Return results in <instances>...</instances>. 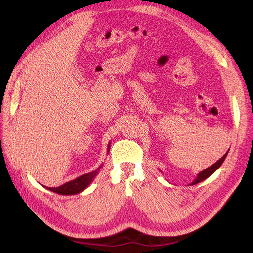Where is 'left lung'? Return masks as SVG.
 I'll return each mask as SVG.
<instances>
[{
	"label": "left lung",
	"mask_w": 253,
	"mask_h": 253,
	"mask_svg": "<svg viewBox=\"0 0 253 253\" xmlns=\"http://www.w3.org/2000/svg\"><path fill=\"white\" fill-rule=\"evenodd\" d=\"M228 152H229V150L227 151V153L226 154L221 157L219 160H217V162L215 163V164H213L211 167H209V168H207V169H205L204 171H202V172H200L197 174V177L195 178V180L193 181V182H191L190 183V186H193V185H196V183H198V182H201V181H203V180H205V179H207L209 177V176H211L214 172H215L218 168L221 166V164L224 163V160L226 159V157H227V154H228Z\"/></svg>",
	"instance_id": "left-lung-1"
}]
</instances>
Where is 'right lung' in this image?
<instances>
[{
  "instance_id": "right-lung-1",
  "label": "right lung",
  "mask_w": 253,
  "mask_h": 253,
  "mask_svg": "<svg viewBox=\"0 0 253 253\" xmlns=\"http://www.w3.org/2000/svg\"><path fill=\"white\" fill-rule=\"evenodd\" d=\"M110 144H111V142L108 145V153L110 151ZM101 167H102V165L99 167L97 170L90 172V173H87V174L81 175V176H79V177H77L76 179L71 180V181H68V182H65L64 185L60 186L58 188H48L47 187V189L52 191V192L61 194V195L78 194V193L82 192L83 190H85L90 185V182L94 180V178L96 177L97 174L99 173V170L101 169Z\"/></svg>"
}]
</instances>
